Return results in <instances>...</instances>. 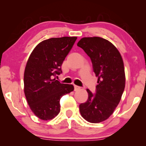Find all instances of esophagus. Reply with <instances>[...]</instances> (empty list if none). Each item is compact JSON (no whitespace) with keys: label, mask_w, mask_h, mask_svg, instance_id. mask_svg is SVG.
<instances>
[{"label":"esophagus","mask_w":146,"mask_h":146,"mask_svg":"<svg viewBox=\"0 0 146 146\" xmlns=\"http://www.w3.org/2000/svg\"><path fill=\"white\" fill-rule=\"evenodd\" d=\"M80 86H76V85H74V90H78L80 89Z\"/></svg>","instance_id":"1"}]
</instances>
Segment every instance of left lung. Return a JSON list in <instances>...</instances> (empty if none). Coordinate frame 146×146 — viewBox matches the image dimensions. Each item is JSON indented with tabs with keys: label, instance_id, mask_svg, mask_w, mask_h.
Masks as SVG:
<instances>
[{
	"label": "left lung",
	"instance_id": "obj_1",
	"mask_svg": "<svg viewBox=\"0 0 146 146\" xmlns=\"http://www.w3.org/2000/svg\"><path fill=\"white\" fill-rule=\"evenodd\" d=\"M78 46L89 56L98 78L95 93L87 89L88 100L80 104V114L90 123H100L113 113L125 88L122 58L114 45L100 37L83 38Z\"/></svg>",
	"mask_w": 146,
	"mask_h": 146
}]
</instances>
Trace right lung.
I'll return each instance as SVG.
<instances>
[{
  "instance_id": "right-lung-1",
  "label": "right lung",
  "mask_w": 146,
  "mask_h": 146,
  "mask_svg": "<svg viewBox=\"0 0 146 146\" xmlns=\"http://www.w3.org/2000/svg\"><path fill=\"white\" fill-rule=\"evenodd\" d=\"M77 37L52 38L39 43L30 55L24 74L25 95L32 112L38 118L50 120L60 111V100L74 89L60 83L56 76L73 47Z\"/></svg>"
}]
</instances>
